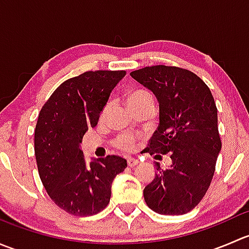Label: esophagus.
I'll return each instance as SVG.
<instances>
[{
    "label": "esophagus",
    "instance_id": "1",
    "mask_svg": "<svg viewBox=\"0 0 249 249\" xmlns=\"http://www.w3.org/2000/svg\"><path fill=\"white\" fill-rule=\"evenodd\" d=\"M139 164L140 161L137 159H134V158H127V165H129L130 167H134Z\"/></svg>",
    "mask_w": 249,
    "mask_h": 249
}]
</instances>
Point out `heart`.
<instances>
[{"instance_id": "b5f03b06", "label": "heart", "mask_w": 249, "mask_h": 249, "mask_svg": "<svg viewBox=\"0 0 249 249\" xmlns=\"http://www.w3.org/2000/svg\"><path fill=\"white\" fill-rule=\"evenodd\" d=\"M144 101H153V97L149 92L142 89L135 90V91H132L131 94L129 95V97H127V102H129L130 107H134L136 106V105L141 104V102H144ZM106 112H107V108L105 109L104 112L105 114H106ZM134 144H135V137L132 136V135H129V134L120 135L117 140V145L123 150L132 149V148H134Z\"/></svg>"}]
</instances>
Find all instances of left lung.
<instances>
[{
	"instance_id": "1",
	"label": "left lung",
	"mask_w": 249,
	"mask_h": 249,
	"mask_svg": "<svg viewBox=\"0 0 249 249\" xmlns=\"http://www.w3.org/2000/svg\"><path fill=\"white\" fill-rule=\"evenodd\" d=\"M130 76L159 102V125L145 150L155 157L170 153L172 160L166 170L155 162L144 201L159 214H185L205 196L222 149L214 99L201 78L179 67L158 65Z\"/></svg>"
}]
</instances>
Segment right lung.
<instances>
[{
  "mask_svg": "<svg viewBox=\"0 0 249 249\" xmlns=\"http://www.w3.org/2000/svg\"><path fill=\"white\" fill-rule=\"evenodd\" d=\"M125 71H88L55 89L42 107L35 130V155L48 195L78 217L101 212L110 199L112 182L127 166L118 155L85 161L82 143L95 127L108 97Z\"/></svg>",
  "mask_w": 249,
  "mask_h": 249,
  "instance_id": "add662e5",
  "label": "right lung"
}]
</instances>
